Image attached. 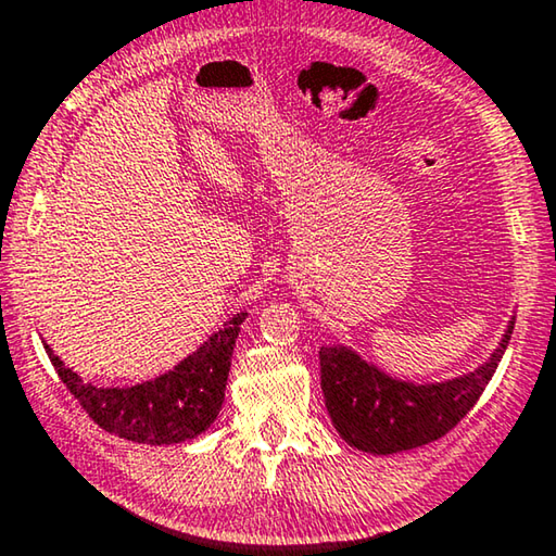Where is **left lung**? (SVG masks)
I'll return each mask as SVG.
<instances>
[{"mask_svg":"<svg viewBox=\"0 0 556 556\" xmlns=\"http://www.w3.org/2000/svg\"><path fill=\"white\" fill-rule=\"evenodd\" d=\"M515 329L509 319L500 346L475 371L440 383L393 378L341 343L321 346V391L333 428L351 447L391 455L428 445L453 430L490 383Z\"/></svg>","mask_w":556,"mask_h":556,"instance_id":"8db88e82","label":"left lung"}]
</instances>
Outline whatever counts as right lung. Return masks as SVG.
Here are the masks:
<instances>
[{
  "label": "right lung",
  "mask_w": 556,
  "mask_h": 556,
  "mask_svg": "<svg viewBox=\"0 0 556 556\" xmlns=\"http://www.w3.org/2000/svg\"><path fill=\"white\" fill-rule=\"evenodd\" d=\"M244 316V312L235 314L173 371L126 389L86 383L64 366L49 343H43V349L66 389L105 433L146 445H175L205 433L223 408L235 341Z\"/></svg>",
  "instance_id": "obj_1"
}]
</instances>
